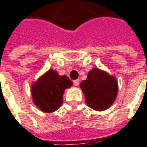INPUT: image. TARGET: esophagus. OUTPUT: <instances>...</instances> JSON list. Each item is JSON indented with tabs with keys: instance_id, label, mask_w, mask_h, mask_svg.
Instances as JSON below:
<instances>
[{
	"instance_id": "34e87169",
	"label": "esophagus",
	"mask_w": 147,
	"mask_h": 147,
	"mask_svg": "<svg viewBox=\"0 0 147 147\" xmlns=\"http://www.w3.org/2000/svg\"><path fill=\"white\" fill-rule=\"evenodd\" d=\"M73 83L75 86H79V84H80V80H76L73 81Z\"/></svg>"
}]
</instances>
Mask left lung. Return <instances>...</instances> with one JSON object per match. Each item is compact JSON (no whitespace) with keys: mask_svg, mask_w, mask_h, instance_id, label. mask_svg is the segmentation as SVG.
Here are the masks:
<instances>
[{"mask_svg":"<svg viewBox=\"0 0 147 147\" xmlns=\"http://www.w3.org/2000/svg\"><path fill=\"white\" fill-rule=\"evenodd\" d=\"M87 106L96 111H104L113 104L118 93L117 78L105 71L94 67L87 79L80 83Z\"/></svg>","mask_w":147,"mask_h":147,"instance_id":"8db88e82","label":"left lung"}]
</instances>
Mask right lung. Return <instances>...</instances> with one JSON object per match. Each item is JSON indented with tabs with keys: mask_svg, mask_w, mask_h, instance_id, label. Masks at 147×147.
I'll list each match as a JSON object with an SVG mask.
<instances>
[{
	"mask_svg": "<svg viewBox=\"0 0 147 147\" xmlns=\"http://www.w3.org/2000/svg\"><path fill=\"white\" fill-rule=\"evenodd\" d=\"M72 84L67 76H60L57 71L49 69L31 85L30 91L34 105L43 113H53L63 103L64 90Z\"/></svg>",
	"mask_w": 147,
	"mask_h": 147,
	"instance_id": "right-lung-1",
	"label": "right lung"
}]
</instances>
